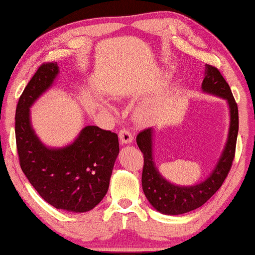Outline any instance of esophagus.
Instances as JSON below:
<instances>
[{"instance_id":"34e87169","label":"esophagus","mask_w":255,"mask_h":255,"mask_svg":"<svg viewBox=\"0 0 255 255\" xmlns=\"http://www.w3.org/2000/svg\"><path fill=\"white\" fill-rule=\"evenodd\" d=\"M119 136H120L121 142L124 143V144L131 143L132 141H133L132 132L128 131V128H121L120 132H119Z\"/></svg>"}]
</instances>
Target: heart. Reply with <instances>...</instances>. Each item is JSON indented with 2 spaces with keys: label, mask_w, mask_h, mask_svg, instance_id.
Returning a JSON list of instances; mask_svg holds the SVG:
<instances>
[{
  "label": "heart",
  "mask_w": 255,
  "mask_h": 255,
  "mask_svg": "<svg viewBox=\"0 0 255 255\" xmlns=\"http://www.w3.org/2000/svg\"><path fill=\"white\" fill-rule=\"evenodd\" d=\"M108 108H109V109H111V111H113V108H112V107H109V106H108Z\"/></svg>",
  "instance_id": "obj_1"
}]
</instances>
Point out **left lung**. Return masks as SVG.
<instances>
[{"instance_id":"8db88e82","label":"left lung","mask_w":255,"mask_h":255,"mask_svg":"<svg viewBox=\"0 0 255 255\" xmlns=\"http://www.w3.org/2000/svg\"><path fill=\"white\" fill-rule=\"evenodd\" d=\"M202 90L210 95L227 100L230 112V127L225 149L217 166L205 181L198 185L183 187L172 185L159 174L152 159V130L148 128L136 135V143L143 154L142 189L148 201L158 212L167 215H178L198 209L209 201L222 186L233 165L238 134V108L229 84L211 65L205 66V77Z\"/></svg>"}]
</instances>
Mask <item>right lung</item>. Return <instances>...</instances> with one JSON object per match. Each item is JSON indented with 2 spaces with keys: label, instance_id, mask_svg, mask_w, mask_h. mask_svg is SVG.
I'll return each instance as SVG.
<instances>
[{
  "label": "right lung",
  "instance_id": "add662e5",
  "mask_svg": "<svg viewBox=\"0 0 255 255\" xmlns=\"http://www.w3.org/2000/svg\"><path fill=\"white\" fill-rule=\"evenodd\" d=\"M59 73L57 62L42 64L23 90L15 109V142L23 173L50 205L68 212H88L105 197L120 152L119 136L89 125L73 143L49 148L30 124L29 108Z\"/></svg>",
  "mask_w": 255,
  "mask_h": 255
}]
</instances>
